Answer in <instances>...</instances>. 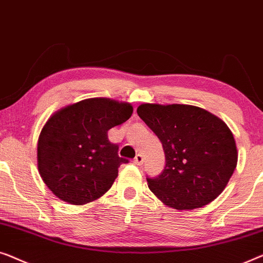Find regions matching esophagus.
Returning a JSON list of instances; mask_svg holds the SVG:
<instances>
[{
  "mask_svg": "<svg viewBox=\"0 0 263 263\" xmlns=\"http://www.w3.org/2000/svg\"><path fill=\"white\" fill-rule=\"evenodd\" d=\"M133 162H135V164L137 165H142L143 162H144V158H143V155L140 154H137L135 160H133Z\"/></svg>",
  "mask_w": 263,
  "mask_h": 263,
  "instance_id": "1",
  "label": "esophagus"
}]
</instances>
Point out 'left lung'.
<instances>
[{"instance_id": "8db88e82", "label": "left lung", "mask_w": 263, "mask_h": 263, "mask_svg": "<svg viewBox=\"0 0 263 263\" xmlns=\"http://www.w3.org/2000/svg\"><path fill=\"white\" fill-rule=\"evenodd\" d=\"M137 113L161 140L165 155L161 175L146 179L150 191L175 210L213 201L237 165V147L228 125L191 105L143 103Z\"/></svg>"}]
</instances>
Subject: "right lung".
Wrapping results in <instances>:
<instances>
[{"label": "right lung", "mask_w": 263, "mask_h": 263, "mask_svg": "<svg viewBox=\"0 0 263 263\" xmlns=\"http://www.w3.org/2000/svg\"><path fill=\"white\" fill-rule=\"evenodd\" d=\"M127 102L86 99L57 110L38 139V169L50 191L71 205H84L112 187L120 164L117 144L107 132L130 119Z\"/></svg>", "instance_id": "obj_1"}]
</instances>
